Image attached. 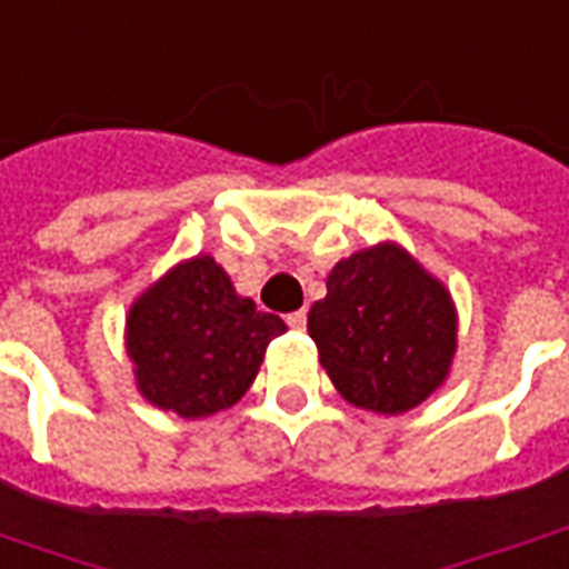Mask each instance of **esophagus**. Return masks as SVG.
<instances>
[{
	"mask_svg": "<svg viewBox=\"0 0 569 569\" xmlns=\"http://www.w3.org/2000/svg\"><path fill=\"white\" fill-rule=\"evenodd\" d=\"M286 322H289V329L301 332V329L308 326V313H305V310H296V313H289V317H286Z\"/></svg>",
	"mask_w": 569,
	"mask_h": 569,
	"instance_id": "esophagus-1",
	"label": "esophagus"
}]
</instances>
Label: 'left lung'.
<instances>
[{"label":"left lung","mask_w":569,"mask_h":569,"mask_svg":"<svg viewBox=\"0 0 569 569\" xmlns=\"http://www.w3.org/2000/svg\"><path fill=\"white\" fill-rule=\"evenodd\" d=\"M308 313L322 369L350 406L402 415L451 369L457 313L445 286L393 243L338 261Z\"/></svg>","instance_id":"8db88e82"}]
</instances>
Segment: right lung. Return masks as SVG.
Here are the masks:
<instances>
[{
	"label": "right lung",
	"mask_w": 569,
	"mask_h": 569,
	"mask_svg": "<svg viewBox=\"0 0 569 569\" xmlns=\"http://www.w3.org/2000/svg\"><path fill=\"white\" fill-rule=\"evenodd\" d=\"M286 322L240 298L210 259L176 264L130 308L128 353L140 393L179 418L234 406Z\"/></svg>",
	"instance_id": "1"
}]
</instances>
